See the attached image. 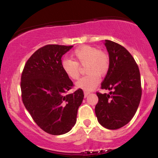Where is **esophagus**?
<instances>
[{"label": "esophagus", "instance_id": "esophagus-1", "mask_svg": "<svg viewBox=\"0 0 158 158\" xmlns=\"http://www.w3.org/2000/svg\"><path fill=\"white\" fill-rule=\"evenodd\" d=\"M90 94V92L89 91H86V90H85L84 91V95H85V97H86L88 95V94Z\"/></svg>", "mask_w": 158, "mask_h": 158}]
</instances>
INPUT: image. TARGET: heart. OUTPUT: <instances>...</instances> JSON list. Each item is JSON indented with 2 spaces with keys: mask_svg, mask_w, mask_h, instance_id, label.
<instances>
[{
  "mask_svg": "<svg viewBox=\"0 0 158 158\" xmlns=\"http://www.w3.org/2000/svg\"><path fill=\"white\" fill-rule=\"evenodd\" d=\"M73 60L64 59L61 66L64 73L71 79H77L80 74V67L85 66L87 75L77 81V88L85 90L94 89L100 81L101 76L108 73L110 68V58L103 50L89 45L76 49L72 53Z\"/></svg>",
  "mask_w": 158,
  "mask_h": 158,
  "instance_id": "obj_1",
  "label": "heart"
}]
</instances>
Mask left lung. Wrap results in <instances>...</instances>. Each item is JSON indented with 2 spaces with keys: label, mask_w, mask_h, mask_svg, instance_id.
I'll return each instance as SVG.
<instances>
[{
  "label": "left lung",
  "mask_w": 158,
  "mask_h": 158,
  "mask_svg": "<svg viewBox=\"0 0 158 158\" xmlns=\"http://www.w3.org/2000/svg\"><path fill=\"white\" fill-rule=\"evenodd\" d=\"M105 45L109 54L110 68L101 88L110 92H97L99 100L95 113L103 127L114 130L126 126L133 118L140 102L142 88L139 68L131 53L109 40H106Z\"/></svg>",
  "instance_id": "8db88e82"
}]
</instances>
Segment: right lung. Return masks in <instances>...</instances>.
I'll use <instances>...</instances> for the list:
<instances>
[{
    "label": "right lung",
    "instance_id": "obj_1",
    "mask_svg": "<svg viewBox=\"0 0 158 158\" xmlns=\"http://www.w3.org/2000/svg\"><path fill=\"white\" fill-rule=\"evenodd\" d=\"M73 46L48 44L29 58L21 73V90L25 108L43 131L60 135L77 122L84 98L81 88L67 94L73 81L61 68V57Z\"/></svg>",
    "mask_w": 158,
    "mask_h": 158
}]
</instances>
